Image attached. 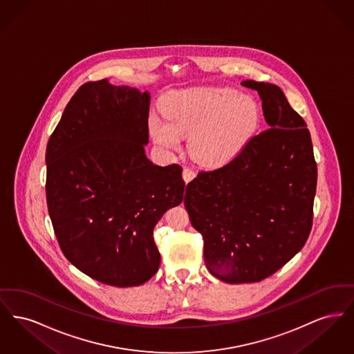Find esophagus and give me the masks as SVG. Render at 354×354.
<instances>
[{
    "instance_id": "34e87169",
    "label": "esophagus",
    "mask_w": 354,
    "mask_h": 354,
    "mask_svg": "<svg viewBox=\"0 0 354 354\" xmlns=\"http://www.w3.org/2000/svg\"><path fill=\"white\" fill-rule=\"evenodd\" d=\"M195 175H196V172L194 169H189V167L183 169V179H185V183L191 182L195 178Z\"/></svg>"
}]
</instances>
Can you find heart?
Masks as SVG:
<instances>
[{
    "label": "heart",
    "mask_w": 354,
    "mask_h": 354,
    "mask_svg": "<svg viewBox=\"0 0 354 354\" xmlns=\"http://www.w3.org/2000/svg\"><path fill=\"white\" fill-rule=\"evenodd\" d=\"M165 117L151 114L149 130L166 150H178L189 135L188 151L203 165L219 166L236 158L251 139L260 111L252 98L230 87H194L169 95Z\"/></svg>",
    "instance_id": "1"
}]
</instances>
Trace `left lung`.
Listing matches in <instances>:
<instances>
[{"label": "left lung", "instance_id": "left-lung-1", "mask_svg": "<svg viewBox=\"0 0 354 354\" xmlns=\"http://www.w3.org/2000/svg\"><path fill=\"white\" fill-rule=\"evenodd\" d=\"M257 90L270 129L230 163L201 171L185 205L204 240L208 270L230 284L261 281L299 252L313 223L317 165L309 130L276 84Z\"/></svg>", "mask_w": 354, "mask_h": 354}]
</instances>
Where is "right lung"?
I'll return each instance as SVG.
<instances>
[{
    "mask_svg": "<svg viewBox=\"0 0 354 354\" xmlns=\"http://www.w3.org/2000/svg\"><path fill=\"white\" fill-rule=\"evenodd\" d=\"M150 94L109 81L82 84L46 147V201L68 261L107 286L145 284L160 264L152 232L185 199L182 167L153 165Z\"/></svg>",
    "mask_w": 354,
    "mask_h": 354,
    "instance_id": "1",
    "label": "right lung"
}]
</instances>
